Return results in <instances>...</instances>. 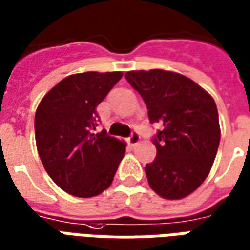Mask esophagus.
<instances>
[{
    "instance_id": "1",
    "label": "esophagus",
    "mask_w": 250,
    "mask_h": 250,
    "mask_svg": "<svg viewBox=\"0 0 250 250\" xmlns=\"http://www.w3.org/2000/svg\"><path fill=\"white\" fill-rule=\"evenodd\" d=\"M140 140H141V137H140V133L133 132L132 134H130V137L127 138V143H129V145H136Z\"/></svg>"
}]
</instances>
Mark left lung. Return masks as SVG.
I'll return each mask as SVG.
<instances>
[{
    "instance_id": "8db88e82",
    "label": "left lung",
    "mask_w": 250,
    "mask_h": 250,
    "mask_svg": "<svg viewBox=\"0 0 250 250\" xmlns=\"http://www.w3.org/2000/svg\"><path fill=\"white\" fill-rule=\"evenodd\" d=\"M125 78L146 104L154 161L146 164L147 183L158 196L180 200L201 185L212 169L220 144V123L212 96L190 78L161 69L132 70Z\"/></svg>"
}]
</instances>
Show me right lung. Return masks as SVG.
Returning <instances> with one entry per match:
<instances>
[{
  "instance_id": "obj_1",
  "label": "right lung",
  "mask_w": 250,
  "mask_h": 250,
  "mask_svg": "<svg viewBox=\"0 0 250 250\" xmlns=\"http://www.w3.org/2000/svg\"><path fill=\"white\" fill-rule=\"evenodd\" d=\"M121 72L72 74L38 105L34 130L40 158L54 183L76 197L98 196L110 187L126 144L106 130L94 133L98 104L121 80Z\"/></svg>"
}]
</instances>
